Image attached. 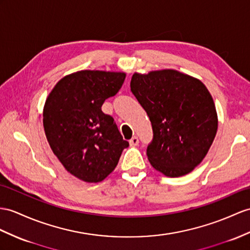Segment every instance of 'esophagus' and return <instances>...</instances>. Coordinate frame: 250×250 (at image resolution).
<instances>
[{
    "instance_id": "1",
    "label": "esophagus",
    "mask_w": 250,
    "mask_h": 250,
    "mask_svg": "<svg viewBox=\"0 0 250 250\" xmlns=\"http://www.w3.org/2000/svg\"><path fill=\"white\" fill-rule=\"evenodd\" d=\"M129 144L131 145V146H137L138 144H139V139H138V137H132L130 140H129Z\"/></svg>"
}]
</instances>
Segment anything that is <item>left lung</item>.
I'll use <instances>...</instances> for the list:
<instances>
[{
	"label": "left lung",
	"instance_id": "obj_1",
	"mask_svg": "<svg viewBox=\"0 0 250 250\" xmlns=\"http://www.w3.org/2000/svg\"><path fill=\"white\" fill-rule=\"evenodd\" d=\"M130 90L153 127L146 150L151 167L167 177L191 173L208 154L217 131L209 90L199 79L173 69L136 72Z\"/></svg>",
	"mask_w": 250,
	"mask_h": 250
}]
</instances>
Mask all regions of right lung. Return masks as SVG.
Wrapping results in <instances>:
<instances>
[{
    "label": "right lung",
    "mask_w": 250,
    "mask_h": 250,
    "mask_svg": "<svg viewBox=\"0 0 250 250\" xmlns=\"http://www.w3.org/2000/svg\"><path fill=\"white\" fill-rule=\"evenodd\" d=\"M124 72L83 70L62 77L46 97L43 127L54 155L78 179L100 182L113 172L123 140L112 117L102 111L119 92Z\"/></svg>",
    "instance_id": "add662e5"
}]
</instances>
